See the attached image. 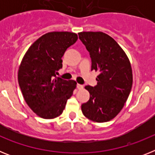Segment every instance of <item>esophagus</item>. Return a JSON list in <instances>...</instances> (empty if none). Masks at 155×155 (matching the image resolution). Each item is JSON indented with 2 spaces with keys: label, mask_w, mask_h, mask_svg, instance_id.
<instances>
[{
  "label": "esophagus",
  "mask_w": 155,
  "mask_h": 155,
  "mask_svg": "<svg viewBox=\"0 0 155 155\" xmlns=\"http://www.w3.org/2000/svg\"><path fill=\"white\" fill-rule=\"evenodd\" d=\"M77 87H78V89L81 90V89H83V87H84V86L82 85V84H77Z\"/></svg>",
  "instance_id": "obj_1"
}]
</instances>
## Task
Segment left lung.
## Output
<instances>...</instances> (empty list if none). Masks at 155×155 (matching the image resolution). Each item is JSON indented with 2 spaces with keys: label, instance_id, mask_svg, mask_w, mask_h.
<instances>
[{
  "label": "left lung",
  "instance_id": "8db88e82",
  "mask_svg": "<svg viewBox=\"0 0 155 155\" xmlns=\"http://www.w3.org/2000/svg\"><path fill=\"white\" fill-rule=\"evenodd\" d=\"M79 39L90 53L91 71H98L97 85L84 87L90 98L81 105L85 117L96 123L113 120L119 114L130 93L133 73L124 50L102 31L79 32Z\"/></svg>",
  "mask_w": 155,
  "mask_h": 155
}]
</instances>
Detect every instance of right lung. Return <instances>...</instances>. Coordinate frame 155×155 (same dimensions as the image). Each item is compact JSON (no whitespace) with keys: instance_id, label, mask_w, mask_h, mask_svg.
I'll use <instances>...</instances> for the list:
<instances>
[{"instance_id":"add662e5","label":"right lung","mask_w":155,"mask_h":155,"mask_svg":"<svg viewBox=\"0 0 155 155\" xmlns=\"http://www.w3.org/2000/svg\"><path fill=\"white\" fill-rule=\"evenodd\" d=\"M78 40L69 31H52L42 35L25 53L19 66L18 80L27 105L43 119L62 114L76 88L75 81L57 78L61 60L68 47Z\"/></svg>"}]
</instances>
